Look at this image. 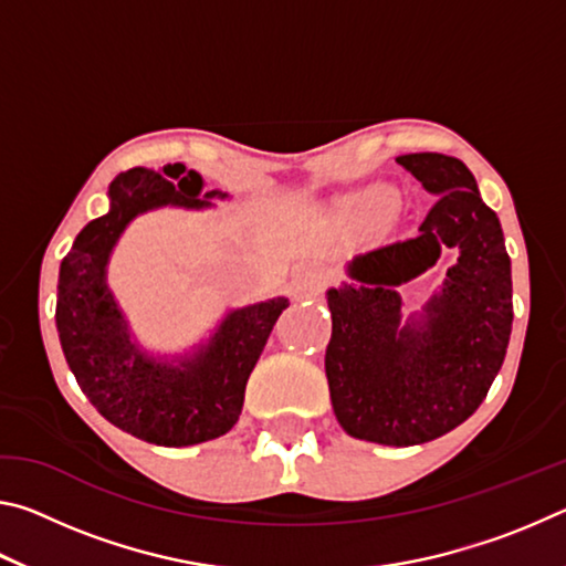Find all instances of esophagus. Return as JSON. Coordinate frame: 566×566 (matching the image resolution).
I'll return each instance as SVG.
<instances>
[{
	"instance_id": "esophagus-1",
	"label": "esophagus",
	"mask_w": 566,
	"mask_h": 566,
	"mask_svg": "<svg viewBox=\"0 0 566 566\" xmlns=\"http://www.w3.org/2000/svg\"><path fill=\"white\" fill-rule=\"evenodd\" d=\"M327 280V272L319 270V266H306V270L294 274V290L300 294H319Z\"/></svg>"
}]
</instances>
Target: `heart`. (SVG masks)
<instances>
[{
    "instance_id": "b5f03b06",
    "label": "heart",
    "mask_w": 566,
    "mask_h": 566,
    "mask_svg": "<svg viewBox=\"0 0 566 566\" xmlns=\"http://www.w3.org/2000/svg\"><path fill=\"white\" fill-rule=\"evenodd\" d=\"M354 202H357V207H361L364 212H389V209L397 205V189H391L387 185L367 187L354 197Z\"/></svg>"
}]
</instances>
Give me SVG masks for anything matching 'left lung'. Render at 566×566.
Here are the masks:
<instances>
[{
    "label": "left lung",
    "mask_w": 566,
    "mask_h": 566,
    "mask_svg": "<svg viewBox=\"0 0 566 566\" xmlns=\"http://www.w3.org/2000/svg\"><path fill=\"white\" fill-rule=\"evenodd\" d=\"M397 161L437 197L419 234L359 254L352 282L327 292L329 397L344 432L387 447L452 432L482 405L512 334V262L500 217L457 157L419 151ZM460 249L443 290L400 322L396 286Z\"/></svg>",
    "instance_id": "8db88e82"
}]
</instances>
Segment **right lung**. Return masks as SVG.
Returning <instances> with one entry per match:
<instances>
[{"mask_svg": "<svg viewBox=\"0 0 566 566\" xmlns=\"http://www.w3.org/2000/svg\"><path fill=\"white\" fill-rule=\"evenodd\" d=\"M202 175L185 165L122 171L109 185V212L76 234L56 284V332L76 385L114 427L161 447L209 442L237 424L247 379L290 306L274 296L232 310L195 354L175 361L151 357L132 339L107 286L112 249L149 209H209L212 199L229 197L219 189L202 195Z\"/></svg>", "mask_w": 566, "mask_h": 566, "instance_id": "obj_1", "label": "right lung"}]
</instances>
